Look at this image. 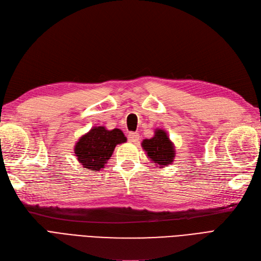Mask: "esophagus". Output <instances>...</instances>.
I'll list each match as a JSON object with an SVG mask.
<instances>
[{
  "label": "esophagus",
  "mask_w": 261,
  "mask_h": 261,
  "mask_svg": "<svg viewBox=\"0 0 261 261\" xmlns=\"http://www.w3.org/2000/svg\"><path fill=\"white\" fill-rule=\"evenodd\" d=\"M140 138V135L138 133H129L128 134V139L130 142H137Z\"/></svg>",
  "instance_id": "obj_1"
}]
</instances>
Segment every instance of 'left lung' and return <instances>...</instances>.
<instances>
[{
    "label": "left lung",
    "instance_id": "left-lung-1",
    "mask_svg": "<svg viewBox=\"0 0 261 261\" xmlns=\"http://www.w3.org/2000/svg\"><path fill=\"white\" fill-rule=\"evenodd\" d=\"M154 134L151 139H144L141 145L147 152L148 159L160 166V168H164L173 162L175 156L174 145L165 130L156 128Z\"/></svg>",
    "mask_w": 261,
    "mask_h": 261
}]
</instances>
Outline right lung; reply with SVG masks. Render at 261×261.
<instances>
[{
	"instance_id": "add662e5",
	"label": "right lung",
	"mask_w": 261,
	"mask_h": 261,
	"mask_svg": "<svg viewBox=\"0 0 261 261\" xmlns=\"http://www.w3.org/2000/svg\"><path fill=\"white\" fill-rule=\"evenodd\" d=\"M126 142L121 129L95 126L80 137L75 145V155L83 168L99 171L105 167L117 144Z\"/></svg>"
}]
</instances>
